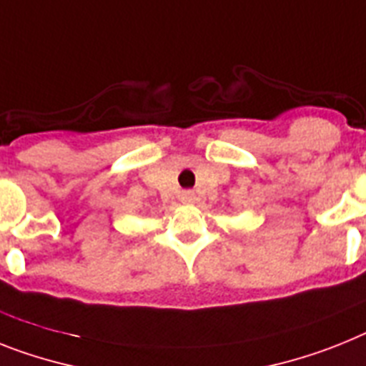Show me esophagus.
<instances>
[{"mask_svg":"<svg viewBox=\"0 0 366 366\" xmlns=\"http://www.w3.org/2000/svg\"><path fill=\"white\" fill-rule=\"evenodd\" d=\"M180 201H182L184 204H193V202H195V193L182 192V195H180Z\"/></svg>","mask_w":366,"mask_h":366,"instance_id":"34e87169","label":"esophagus"}]
</instances>
